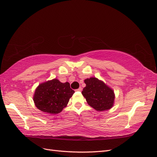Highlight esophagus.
I'll return each instance as SVG.
<instances>
[{"label":"esophagus","mask_w":157,"mask_h":157,"mask_svg":"<svg viewBox=\"0 0 157 157\" xmlns=\"http://www.w3.org/2000/svg\"><path fill=\"white\" fill-rule=\"evenodd\" d=\"M76 91H77V92H81V91H82V88L80 87L79 88L76 90Z\"/></svg>","instance_id":"esophagus-1"}]
</instances>
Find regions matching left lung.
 I'll return each mask as SVG.
<instances>
[{
    "instance_id": "obj_1",
    "label": "left lung",
    "mask_w": 157,
    "mask_h": 157,
    "mask_svg": "<svg viewBox=\"0 0 157 157\" xmlns=\"http://www.w3.org/2000/svg\"><path fill=\"white\" fill-rule=\"evenodd\" d=\"M86 87L82 94L89 105L99 111L111 109L114 103L115 94L110 88L96 78L92 77L84 80Z\"/></svg>"
}]
</instances>
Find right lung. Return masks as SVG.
<instances>
[{
  "instance_id": "obj_1",
  "label": "right lung",
  "mask_w": 157,
  "mask_h": 157,
  "mask_svg": "<svg viewBox=\"0 0 157 157\" xmlns=\"http://www.w3.org/2000/svg\"><path fill=\"white\" fill-rule=\"evenodd\" d=\"M74 93L69 82L62 83L55 78L40 84L35 90L33 100L40 111L57 114L66 107Z\"/></svg>"
}]
</instances>
